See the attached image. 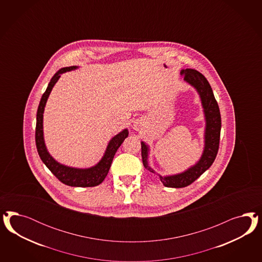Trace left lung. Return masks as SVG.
Segmentation results:
<instances>
[{
  "label": "left lung",
  "instance_id": "8db88e82",
  "mask_svg": "<svg viewBox=\"0 0 262 262\" xmlns=\"http://www.w3.org/2000/svg\"><path fill=\"white\" fill-rule=\"evenodd\" d=\"M183 79L197 90L201 98L202 105L204 108L206 118V130H205V148L203 155L198 162L180 174L163 177L159 174L161 183L166 187L182 188L188 186L195 182L199 177L205 173L212 165L217 156L220 142L221 133V114L218 103L215 100L213 91L207 79L203 74L194 69H183L181 71ZM149 147L147 144L141 142V156L143 165L154 174H157L154 169L148 164Z\"/></svg>",
  "mask_w": 262,
  "mask_h": 262
}]
</instances>
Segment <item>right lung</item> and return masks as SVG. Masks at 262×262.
Wrapping results in <instances>:
<instances>
[{"label":"right lung","instance_id":"obj_1","mask_svg":"<svg viewBox=\"0 0 262 262\" xmlns=\"http://www.w3.org/2000/svg\"><path fill=\"white\" fill-rule=\"evenodd\" d=\"M77 68H78L77 66L61 68L59 71L56 72L55 76L49 82L47 89L40 100L37 114H36L35 144H36V148H37L40 159L43 161V163L61 183L74 187H93L103 183L104 178L106 177L116 151L128 135L127 128L122 130L111 139L106 147V150L103 158L96 164L95 166L86 168V169L65 166L63 164H60L59 162H57L56 159H53V157L49 154L44 142V135H43V113H44V108L52 89L56 84V81L60 78L61 74H63L65 72L75 70Z\"/></svg>","mask_w":262,"mask_h":262}]
</instances>
